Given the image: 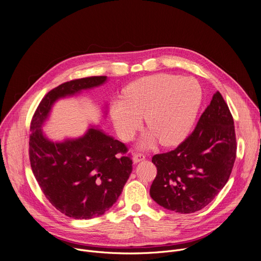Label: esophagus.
I'll return each mask as SVG.
<instances>
[{"instance_id":"esophagus-1","label":"esophagus","mask_w":261,"mask_h":261,"mask_svg":"<svg viewBox=\"0 0 261 261\" xmlns=\"http://www.w3.org/2000/svg\"><path fill=\"white\" fill-rule=\"evenodd\" d=\"M144 159H145V156H144L143 154H141V153L135 154V155L133 156V158H132V160H133L134 163H139V162L143 161Z\"/></svg>"}]
</instances>
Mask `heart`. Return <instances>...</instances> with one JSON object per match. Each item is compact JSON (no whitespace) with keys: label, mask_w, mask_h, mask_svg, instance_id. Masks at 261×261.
<instances>
[{"label":"heart","mask_w":261,"mask_h":261,"mask_svg":"<svg viewBox=\"0 0 261 261\" xmlns=\"http://www.w3.org/2000/svg\"><path fill=\"white\" fill-rule=\"evenodd\" d=\"M202 102V89L192 77L156 74L131 84L124 100L110 105V116L119 136L130 140L141 128L143 116L148 129L140 138L141 147L159 139L163 145L180 142L190 133Z\"/></svg>","instance_id":"b5f03b06"}]
</instances>
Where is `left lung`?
Listing matches in <instances>:
<instances>
[{"label":"left lung","mask_w":261,"mask_h":261,"mask_svg":"<svg viewBox=\"0 0 261 261\" xmlns=\"http://www.w3.org/2000/svg\"><path fill=\"white\" fill-rule=\"evenodd\" d=\"M237 155L233 119L216 92L194 131L173 151L155 155L151 197L166 210L190 214L206 206L226 185Z\"/></svg>","instance_id":"1"}]
</instances>
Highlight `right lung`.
Returning <instances> with one entry per match:
<instances>
[{
  "mask_svg": "<svg viewBox=\"0 0 261 261\" xmlns=\"http://www.w3.org/2000/svg\"><path fill=\"white\" fill-rule=\"evenodd\" d=\"M107 76H90L67 82L42 99L31 123L30 161L33 173L49 202L74 219L103 215L117 202L132 172L125 144L91 126L76 138L49 139L42 130L55 103L104 85ZM104 107L103 116H106Z\"/></svg>",
  "mask_w": 261,
  "mask_h": 261,
  "instance_id": "right-lung-1",
  "label": "right lung"
}]
</instances>
